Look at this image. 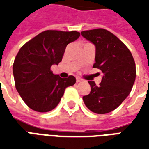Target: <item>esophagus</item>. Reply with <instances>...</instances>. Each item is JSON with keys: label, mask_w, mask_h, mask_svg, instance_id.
Masks as SVG:
<instances>
[{"label": "esophagus", "mask_w": 149, "mask_h": 149, "mask_svg": "<svg viewBox=\"0 0 149 149\" xmlns=\"http://www.w3.org/2000/svg\"><path fill=\"white\" fill-rule=\"evenodd\" d=\"M82 81V79L80 77H77V83H79V82H81Z\"/></svg>", "instance_id": "esophagus-1"}]
</instances>
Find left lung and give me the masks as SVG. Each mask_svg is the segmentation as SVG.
<instances>
[{"label": "left lung", "mask_w": 149, "mask_h": 149, "mask_svg": "<svg viewBox=\"0 0 149 149\" xmlns=\"http://www.w3.org/2000/svg\"><path fill=\"white\" fill-rule=\"evenodd\" d=\"M81 33L95 45L93 68L103 72L99 85L88 81L90 93L83 100L92 112L105 114L116 109L130 93L136 79L134 59L125 44L109 31L96 29Z\"/></svg>", "instance_id": "1"}]
</instances>
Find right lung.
Returning <instances> with one entry per match:
<instances>
[{
  "instance_id": "1",
  "label": "right lung",
  "mask_w": 149,
  "mask_h": 149,
  "mask_svg": "<svg viewBox=\"0 0 149 149\" xmlns=\"http://www.w3.org/2000/svg\"><path fill=\"white\" fill-rule=\"evenodd\" d=\"M77 31L46 30L28 41L15 58L13 72L18 93L30 109L39 112L57 106L65 88L76 83V78L60 77L51 67L62 61L66 46L80 37Z\"/></svg>"
}]
</instances>
